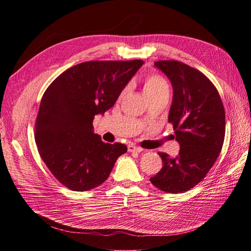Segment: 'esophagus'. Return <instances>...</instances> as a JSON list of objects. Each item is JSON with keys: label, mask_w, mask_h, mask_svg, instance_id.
I'll list each match as a JSON object with an SVG mask.
<instances>
[{"label": "esophagus", "mask_w": 251, "mask_h": 251, "mask_svg": "<svg viewBox=\"0 0 251 251\" xmlns=\"http://www.w3.org/2000/svg\"><path fill=\"white\" fill-rule=\"evenodd\" d=\"M127 151H131V153H135V151H136V153H140L142 149L139 148V147H136L135 144L131 143V144H128V146H127Z\"/></svg>", "instance_id": "1"}]
</instances>
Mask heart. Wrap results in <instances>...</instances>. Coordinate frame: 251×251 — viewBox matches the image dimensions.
<instances>
[{
    "label": "heart",
    "instance_id": "obj_1",
    "mask_svg": "<svg viewBox=\"0 0 251 251\" xmlns=\"http://www.w3.org/2000/svg\"><path fill=\"white\" fill-rule=\"evenodd\" d=\"M169 91V85L166 80L159 74H150L143 81V92L147 97L153 96Z\"/></svg>",
    "mask_w": 251,
    "mask_h": 251
}]
</instances>
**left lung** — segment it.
Segmentation results:
<instances>
[{"mask_svg": "<svg viewBox=\"0 0 251 251\" xmlns=\"http://www.w3.org/2000/svg\"><path fill=\"white\" fill-rule=\"evenodd\" d=\"M154 65L173 85L169 114L179 155L170 158L159 151L162 169L150 180L166 193H184L205 178L222 150L225 111L217 88L199 70L178 60H158Z\"/></svg>", "mask_w": 251, "mask_h": 251, "instance_id": "obj_1", "label": "left lung"}]
</instances>
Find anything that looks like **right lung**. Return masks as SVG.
Masks as SVG:
<instances>
[{
  "instance_id": "right-lung-1",
  "label": "right lung",
  "mask_w": 251,
  "mask_h": 251,
  "mask_svg": "<svg viewBox=\"0 0 251 251\" xmlns=\"http://www.w3.org/2000/svg\"><path fill=\"white\" fill-rule=\"evenodd\" d=\"M143 60H90L67 69L45 91L35 119L34 138L45 164L60 183L75 192L108 179L125 144L105 143L93 133L96 114L117 100Z\"/></svg>"
}]
</instances>
